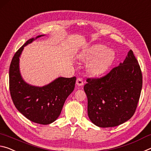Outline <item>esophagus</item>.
I'll return each instance as SVG.
<instances>
[{
	"label": "esophagus",
	"instance_id": "1",
	"mask_svg": "<svg viewBox=\"0 0 151 151\" xmlns=\"http://www.w3.org/2000/svg\"><path fill=\"white\" fill-rule=\"evenodd\" d=\"M76 84H77L78 86H83V81L82 80V79L78 78L77 80H76Z\"/></svg>",
	"mask_w": 151,
	"mask_h": 151
}]
</instances>
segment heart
Wrapping results in <instances>:
<instances>
[{
	"mask_svg": "<svg viewBox=\"0 0 151 151\" xmlns=\"http://www.w3.org/2000/svg\"><path fill=\"white\" fill-rule=\"evenodd\" d=\"M115 58L112 49L102 45H93L86 49L80 55V59L84 61H90L88 70L93 75H100L107 71Z\"/></svg>",
	"mask_w": 151,
	"mask_h": 151,
	"instance_id": "obj_1",
	"label": "heart"
}]
</instances>
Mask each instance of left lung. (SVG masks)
I'll return each instance as SVG.
<instances>
[{"label": "left lung", "instance_id": "8db88e82", "mask_svg": "<svg viewBox=\"0 0 151 151\" xmlns=\"http://www.w3.org/2000/svg\"><path fill=\"white\" fill-rule=\"evenodd\" d=\"M83 89L88 97V114L96 126L116 127L127 122L137 109L142 76L132 50L123 63L101 78H88Z\"/></svg>", "mask_w": 151, "mask_h": 151}]
</instances>
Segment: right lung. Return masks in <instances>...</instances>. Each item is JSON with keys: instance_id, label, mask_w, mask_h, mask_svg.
<instances>
[{"instance_id": "add662e5", "label": "right lung", "mask_w": 151, "mask_h": 151, "mask_svg": "<svg viewBox=\"0 0 151 151\" xmlns=\"http://www.w3.org/2000/svg\"><path fill=\"white\" fill-rule=\"evenodd\" d=\"M42 36L44 35L29 39L14 54L9 68V89L17 109L32 122L45 125L58 119L67 98L74 90L76 78L59 77L41 87L23 80L20 72V57L24 47Z\"/></svg>"}]
</instances>
